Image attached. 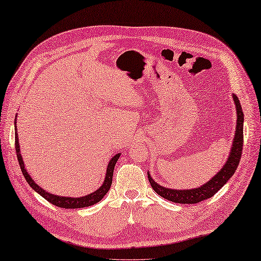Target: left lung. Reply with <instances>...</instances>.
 I'll return each mask as SVG.
<instances>
[{
	"mask_svg": "<svg viewBox=\"0 0 261 261\" xmlns=\"http://www.w3.org/2000/svg\"><path fill=\"white\" fill-rule=\"evenodd\" d=\"M233 101L236 103L237 108V127H236V135L233 138L231 152L228 154V159L225 164L220 170L219 172L214 175L210 181L205 185L200 186L198 188L194 189H170L163 186L156 184L152 179L151 174L147 173L148 181H150L153 190L161 197L166 198L170 201L178 204H197L199 201H203L207 198H211L219 191L223 186H224L228 179L234 174L240 162L242 148H243V111L241 108L240 100L238 99L236 94L232 95Z\"/></svg>",
	"mask_w": 261,
	"mask_h": 261,
	"instance_id": "1",
	"label": "left lung"
}]
</instances>
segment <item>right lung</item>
<instances>
[{"mask_svg":"<svg viewBox=\"0 0 261 261\" xmlns=\"http://www.w3.org/2000/svg\"><path fill=\"white\" fill-rule=\"evenodd\" d=\"M15 125V121H14ZM17 127V126H14ZM15 133V152H17V158L18 161L20 164L21 171L23 173V177L27 180V182L29 184V186L33 188L35 191H37L40 196H42L46 200H48L49 203H51L53 205H56L58 207H62V208H82V207H88L97 204L98 201H100L101 199L103 198V196L108 193V190L110 189L111 182H113V174H114V169L116 166V162L118 161V159L120 156V153H117L116 155H114L111 158V160L109 161L108 166H107V171H106V177H105V181L103 184L101 185V187L99 189H97L94 193L89 194L87 196H82V197H62V196H57L54 194L47 193L41 187H39L37 185L34 179L30 177V174L27 172V169L24 167L23 163V159L21 156L20 153V145H19V138H18V133H17V128L14 129Z\"/></svg>","mask_w":261,"mask_h":261,"instance_id":"add662e5","label":"right lung"}]
</instances>
